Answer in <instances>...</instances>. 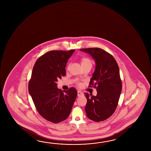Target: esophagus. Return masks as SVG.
Here are the masks:
<instances>
[{"instance_id": "34e87169", "label": "esophagus", "mask_w": 151, "mask_h": 151, "mask_svg": "<svg viewBox=\"0 0 151 151\" xmlns=\"http://www.w3.org/2000/svg\"><path fill=\"white\" fill-rule=\"evenodd\" d=\"M77 95H78V97L81 96L82 95H83V93L81 91L78 90V91H77Z\"/></svg>"}]
</instances>
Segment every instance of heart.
I'll list each match as a JSON object with an SVG mask.
<instances>
[{
  "label": "heart",
  "mask_w": 151,
  "mask_h": 151,
  "mask_svg": "<svg viewBox=\"0 0 151 151\" xmlns=\"http://www.w3.org/2000/svg\"><path fill=\"white\" fill-rule=\"evenodd\" d=\"M91 64V60L87 58H83L81 60V65Z\"/></svg>",
  "instance_id": "obj_1"
}]
</instances>
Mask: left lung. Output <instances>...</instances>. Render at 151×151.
<instances>
[{"label": "left lung", "mask_w": 151, "mask_h": 151, "mask_svg": "<svg viewBox=\"0 0 151 151\" xmlns=\"http://www.w3.org/2000/svg\"><path fill=\"white\" fill-rule=\"evenodd\" d=\"M91 56L96 66L89 86L96 88V96L85 93L86 115L93 121L101 122L109 118L116 109L122 89L119 66L114 57L99 48L80 50Z\"/></svg>", "instance_id": "left-lung-1"}]
</instances>
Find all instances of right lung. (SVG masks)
<instances>
[{"instance_id":"obj_1","label":"right lung","mask_w":151,"mask_h":151,"mask_svg":"<svg viewBox=\"0 0 151 151\" xmlns=\"http://www.w3.org/2000/svg\"><path fill=\"white\" fill-rule=\"evenodd\" d=\"M75 51L47 52L37 60L32 69L29 93L40 115L54 123L68 117L77 95L74 88L63 92L56 84L58 79L66 75L67 61Z\"/></svg>"}]
</instances>
